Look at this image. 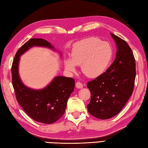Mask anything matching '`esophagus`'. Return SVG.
I'll use <instances>...</instances> for the list:
<instances>
[{
	"label": "esophagus",
	"mask_w": 148,
	"mask_h": 148,
	"mask_svg": "<svg viewBox=\"0 0 148 148\" xmlns=\"http://www.w3.org/2000/svg\"><path fill=\"white\" fill-rule=\"evenodd\" d=\"M75 86L78 88H82L83 87V85L81 82H78L75 84Z\"/></svg>",
	"instance_id": "34e87169"
}]
</instances>
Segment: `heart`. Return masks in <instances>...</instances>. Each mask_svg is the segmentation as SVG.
<instances>
[{"label":"heart","mask_w":148,"mask_h":148,"mask_svg":"<svg viewBox=\"0 0 148 148\" xmlns=\"http://www.w3.org/2000/svg\"><path fill=\"white\" fill-rule=\"evenodd\" d=\"M113 56L110 45L97 37H89L74 45L71 60L65 61V68L74 72L75 66H81V70L88 78H96L106 71Z\"/></svg>","instance_id":"obj_1"}]
</instances>
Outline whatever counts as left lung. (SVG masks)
<instances>
[{"label": "left lung", "mask_w": 148, "mask_h": 148, "mask_svg": "<svg viewBox=\"0 0 148 148\" xmlns=\"http://www.w3.org/2000/svg\"><path fill=\"white\" fill-rule=\"evenodd\" d=\"M116 42V58L106 71L88 82L91 96L88 113L98 119L106 120L119 114L132 96L136 75V60L127 42L111 34Z\"/></svg>", "instance_id": "left-lung-1"}]
</instances>
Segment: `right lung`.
<instances>
[{"instance_id":"right-lung-1","label":"right lung","mask_w":148,"mask_h":148,"mask_svg":"<svg viewBox=\"0 0 148 148\" xmlns=\"http://www.w3.org/2000/svg\"><path fill=\"white\" fill-rule=\"evenodd\" d=\"M35 45L53 48L49 42L42 38H31L23 45L16 52L12 64V84L16 100L25 113L38 122L51 124L64 113L68 98L74 90L75 80L58 76L47 87L39 90L25 86L18 74L19 56Z\"/></svg>"}]
</instances>
